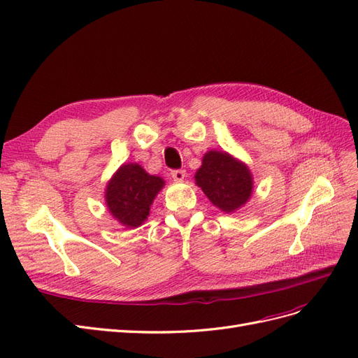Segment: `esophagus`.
I'll use <instances>...</instances> for the list:
<instances>
[{
    "mask_svg": "<svg viewBox=\"0 0 358 358\" xmlns=\"http://www.w3.org/2000/svg\"><path fill=\"white\" fill-rule=\"evenodd\" d=\"M171 178H173V180H176V182H183V179L187 178V171L185 170H173Z\"/></svg>",
    "mask_w": 358,
    "mask_h": 358,
    "instance_id": "1",
    "label": "esophagus"
}]
</instances>
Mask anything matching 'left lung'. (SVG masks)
I'll use <instances>...</instances> for the list:
<instances>
[{"label":"left lung","instance_id":"8db88e82","mask_svg":"<svg viewBox=\"0 0 358 358\" xmlns=\"http://www.w3.org/2000/svg\"><path fill=\"white\" fill-rule=\"evenodd\" d=\"M194 179L210 203L225 213L243 208L254 191L251 170L225 150H208Z\"/></svg>","mask_w":358,"mask_h":358}]
</instances>
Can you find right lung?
I'll return each instance as SVG.
<instances>
[{"mask_svg": "<svg viewBox=\"0 0 358 358\" xmlns=\"http://www.w3.org/2000/svg\"><path fill=\"white\" fill-rule=\"evenodd\" d=\"M164 185V179L149 175L137 162H124L106 185L107 210L127 229H137L148 220L150 206Z\"/></svg>", "mask_w": 358, "mask_h": 358, "instance_id": "right-lung-1", "label": "right lung"}]
</instances>
